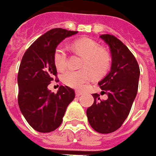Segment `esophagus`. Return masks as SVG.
<instances>
[{
  "mask_svg": "<svg viewBox=\"0 0 156 156\" xmlns=\"http://www.w3.org/2000/svg\"><path fill=\"white\" fill-rule=\"evenodd\" d=\"M75 94H76V97H79V96H81L83 93H82V91H80V90H76V91H75Z\"/></svg>",
  "mask_w": 156,
  "mask_h": 156,
  "instance_id": "1",
  "label": "esophagus"
}]
</instances>
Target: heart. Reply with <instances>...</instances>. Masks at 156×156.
I'll return each mask as SVG.
<instances>
[{"instance_id":"obj_1","label":"heart","mask_w":156,"mask_h":156,"mask_svg":"<svg viewBox=\"0 0 156 156\" xmlns=\"http://www.w3.org/2000/svg\"><path fill=\"white\" fill-rule=\"evenodd\" d=\"M74 51L83 57L80 71L68 70L62 75V81L66 85L74 89L83 88L86 83L95 77H102L109 71L110 57L107 51L102 49L96 41L90 39H82L73 44ZM53 63L58 71L67 66V51L66 46L60 44L53 53Z\"/></svg>"}]
</instances>
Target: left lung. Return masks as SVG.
Masks as SVG:
<instances>
[{
    "mask_svg": "<svg viewBox=\"0 0 156 156\" xmlns=\"http://www.w3.org/2000/svg\"><path fill=\"white\" fill-rule=\"evenodd\" d=\"M112 57L110 72L98 85L108 96L100 99L94 93V103L86 110L89 123L101 134L115 131L122 125L131 109L138 90L140 68L132 52L120 40L110 34H102Z\"/></svg>",
    "mask_w": 156,
    "mask_h": 156,
    "instance_id": "left-lung-1",
    "label": "left lung"
}]
</instances>
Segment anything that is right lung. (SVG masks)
Returning <instances> with one entry per match:
<instances>
[{
	"label": "right lung",
	"mask_w": 156,
	"mask_h": 156,
	"mask_svg": "<svg viewBox=\"0 0 156 156\" xmlns=\"http://www.w3.org/2000/svg\"><path fill=\"white\" fill-rule=\"evenodd\" d=\"M76 31L53 28L41 36L28 47L20 62L18 73V104L25 119L34 129L41 133L55 130L60 126L75 91L59 86L57 93L47 86L57 78L53 53L57 46Z\"/></svg>",
	"instance_id": "1"
}]
</instances>
